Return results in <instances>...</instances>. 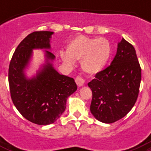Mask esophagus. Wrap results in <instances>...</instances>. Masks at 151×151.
Masks as SVG:
<instances>
[{"label": "esophagus", "mask_w": 151, "mask_h": 151, "mask_svg": "<svg viewBox=\"0 0 151 151\" xmlns=\"http://www.w3.org/2000/svg\"><path fill=\"white\" fill-rule=\"evenodd\" d=\"M75 81L78 87H81V86H83L84 84H85V81H84V79H83L82 78H81L80 76H78V77L76 78Z\"/></svg>", "instance_id": "1"}]
</instances>
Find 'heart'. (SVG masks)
Masks as SVG:
<instances>
[{
  "instance_id": "1",
  "label": "heart",
  "mask_w": 151,
  "mask_h": 151,
  "mask_svg": "<svg viewBox=\"0 0 151 151\" xmlns=\"http://www.w3.org/2000/svg\"><path fill=\"white\" fill-rule=\"evenodd\" d=\"M112 54V46L107 39L88 37L79 35L72 39L67 45V51L59 55L64 63L73 66L75 60H81V68L90 74L103 70L107 65Z\"/></svg>"
}]
</instances>
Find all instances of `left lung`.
<instances>
[{
  "label": "left lung",
  "instance_id": "8db88e82",
  "mask_svg": "<svg viewBox=\"0 0 151 151\" xmlns=\"http://www.w3.org/2000/svg\"><path fill=\"white\" fill-rule=\"evenodd\" d=\"M140 81L141 68L136 50L122 38L110 66L96 73L88 84L92 92V114L106 124L122 119L135 105Z\"/></svg>",
  "mask_w": 151,
  "mask_h": 151
}]
</instances>
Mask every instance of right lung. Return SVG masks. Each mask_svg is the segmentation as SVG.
Returning a JSON list of instances; mask_svg holds the SVG:
<instances>
[{
  "label": "right lung",
  "instance_id": "right-lung-1",
  "mask_svg": "<svg viewBox=\"0 0 151 151\" xmlns=\"http://www.w3.org/2000/svg\"><path fill=\"white\" fill-rule=\"evenodd\" d=\"M51 31L29 34L18 45L8 70L11 97L19 112L29 122L40 125L54 123L65 111L66 99L78 88L73 78L63 75L53 66L55 59L50 52ZM45 50V63L35 75L27 77L32 50Z\"/></svg>",
  "mask_w": 151,
  "mask_h": 151
}]
</instances>
